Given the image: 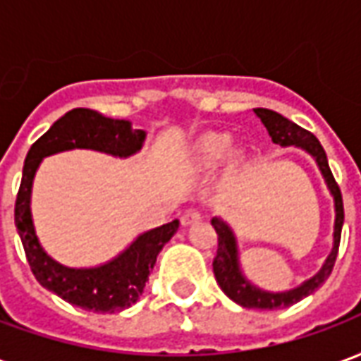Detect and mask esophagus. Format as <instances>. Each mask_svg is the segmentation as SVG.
Returning a JSON list of instances; mask_svg holds the SVG:
<instances>
[{"label":"esophagus","mask_w":361,"mask_h":361,"mask_svg":"<svg viewBox=\"0 0 361 361\" xmlns=\"http://www.w3.org/2000/svg\"><path fill=\"white\" fill-rule=\"evenodd\" d=\"M201 219V212L197 211V209H189V211H185L183 214H181V226H189V224H193V222H197V220Z\"/></svg>","instance_id":"1"}]
</instances>
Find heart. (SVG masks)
Listing matches in <instances>:
<instances>
[{
	"mask_svg": "<svg viewBox=\"0 0 361 361\" xmlns=\"http://www.w3.org/2000/svg\"><path fill=\"white\" fill-rule=\"evenodd\" d=\"M230 147V137L224 133H207L203 135L193 150V162L201 170H211L226 154Z\"/></svg>",
	"mask_w": 361,
	"mask_h": 361,
	"instance_id": "heart-1",
	"label": "heart"
}]
</instances>
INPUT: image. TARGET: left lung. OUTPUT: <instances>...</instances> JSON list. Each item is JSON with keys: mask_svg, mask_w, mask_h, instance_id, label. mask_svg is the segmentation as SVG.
I'll list each match as a JSON object with an SVG mask.
<instances>
[{"mask_svg": "<svg viewBox=\"0 0 361 361\" xmlns=\"http://www.w3.org/2000/svg\"><path fill=\"white\" fill-rule=\"evenodd\" d=\"M253 111L257 114V118L267 127L272 142H276L280 147H300V149L313 157V160L317 162L319 170L323 173V178H325L326 188H329L334 199V234L331 255L326 257V261L323 263L317 274H313L311 279L302 282L300 286L286 290V292H269V290H263V288L251 284L250 280L245 279L242 267H240V251H238V242H235L232 228L219 216H214L211 220V224L219 234V250H216V255H214V261H212V271H214V279L219 282V286L222 288V292L232 302L240 303L242 307H247V310H282V307H290V305H294L303 298L313 294L329 279V274L333 272L334 261H336V255H338L342 224H344V207H342V195L338 183L334 181L333 172H331L329 162H326L325 150L321 147V142L317 141V137L310 133L307 129L295 126L294 121H290L284 116H280L279 111L267 110V108H255Z\"/></svg>", "mask_w": 361, "mask_h": 361, "instance_id": "8db88e82", "label": "left lung"}]
</instances>
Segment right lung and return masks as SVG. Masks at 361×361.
Here are the masks:
<instances>
[{
  "instance_id": "obj_1",
  "label": "right lung",
  "mask_w": 361,
  "mask_h": 361,
  "mask_svg": "<svg viewBox=\"0 0 361 361\" xmlns=\"http://www.w3.org/2000/svg\"><path fill=\"white\" fill-rule=\"evenodd\" d=\"M147 133L133 129L127 119L106 118L89 108H75L54 123L30 147L15 201V226L25 247L30 271L46 290L81 310L116 313L131 307L141 298L158 253L172 240L180 220L137 235L131 245L108 263L90 269H73L51 259L38 242L30 212L32 180L42 158L73 149H90L127 158L142 149Z\"/></svg>"
}]
</instances>
